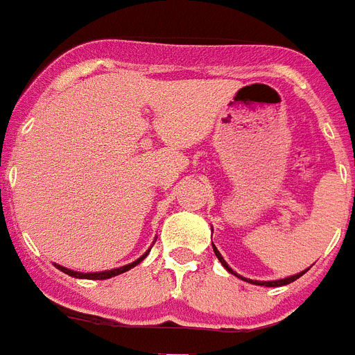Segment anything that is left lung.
Instances as JSON below:
<instances>
[{"instance_id": "obj_1", "label": "left lung", "mask_w": 355, "mask_h": 355, "mask_svg": "<svg viewBox=\"0 0 355 355\" xmlns=\"http://www.w3.org/2000/svg\"><path fill=\"white\" fill-rule=\"evenodd\" d=\"M212 248H214V254H216V256H218L219 261H221V265H223L225 268H227V270L230 272V274H234V276H237L236 272H234L232 268H230V266L227 265V261H225L223 256H221V254H219L218 248L214 247V243H212ZM304 272H306V270L300 272V274H295V276H290V277H285V279H277V281H254V279H247V277H241V276H237V277H241V279L248 281V283H252V285H263V286H283V285H288V283H292V281L300 279V277L303 276Z\"/></svg>"}]
</instances>
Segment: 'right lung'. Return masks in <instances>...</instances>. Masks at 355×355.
<instances>
[{
  "instance_id": "1",
  "label": "right lung",
  "mask_w": 355,
  "mask_h": 355,
  "mask_svg": "<svg viewBox=\"0 0 355 355\" xmlns=\"http://www.w3.org/2000/svg\"><path fill=\"white\" fill-rule=\"evenodd\" d=\"M148 252L146 250L145 254H143L139 259H136L134 263H130V265H125V266H119V268H112V270H105V272H76V270H69V268H65V266L61 265H55V268H60L61 272H65V274H69V276L72 277H79V279H108V277H114V276H119V274H123V272L130 270L132 266H136L137 263H141L143 259H145L146 256H148Z\"/></svg>"
}]
</instances>
